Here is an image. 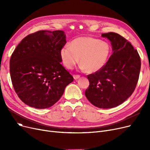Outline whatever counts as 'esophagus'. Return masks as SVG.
<instances>
[{
    "label": "esophagus",
    "mask_w": 150,
    "mask_h": 150,
    "mask_svg": "<svg viewBox=\"0 0 150 150\" xmlns=\"http://www.w3.org/2000/svg\"><path fill=\"white\" fill-rule=\"evenodd\" d=\"M80 77V75H74V78L75 80H77Z\"/></svg>",
    "instance_id": "esophagus-1"
}]
</instances>
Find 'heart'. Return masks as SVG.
<instances>
[{"label": "heart", "mask_w": 150, "mask_h": 150, "mask_svg": "<svg viewBox=\"0 0 150 150\" xmlns=\"http://www.w3.org/2000/svg\"><path fill=\"white\" fill-rule=\"evenodd\" d=\"M108 42L92 37H79L61 50L63 64L72 69L80 58L81 68L88 73H95L103 68L111 54Z\"/></svg>", "instance_id": "obj_1"}]
</instances>
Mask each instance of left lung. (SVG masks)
Segmentation results:
<instances>
[{"instance_id": "8db88e82", "label": "left lung", "mask_w": 150, "mask_h": 150, "mask_svg": "<svg viewBox=\"0 0 150 150\" xmlns=\"http://www.w3.org/2000/svg\"><path fill=\"white\" fill-rule=\"evenodd\" d=\"M101 36L111 42L113 53L100 70L87 76L85 96L95 106L108 109L121 105L134 91L141 61L137 50L121 35L109 32Z\"/></svg>"}]
</instances>
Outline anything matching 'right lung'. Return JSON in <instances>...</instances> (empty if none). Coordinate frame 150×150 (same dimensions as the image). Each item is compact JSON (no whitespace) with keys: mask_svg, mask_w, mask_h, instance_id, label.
<instances>
[{"mask_svg":"<svg viewBox=\"0 0 150 150\" xmlns=\"http://www.w3.org/2000/svg\"><path fill=\"white\" fill-rule=\"evenodd\" d=\"M66 44L61 30H40L27 35L10 61L14 89L27 105L45 109L59 100L73 76L63 67L60 52Z\"/></svg>","mask_w":150,"mask_h":150,"instance_id":"obj_1","label":"right lung"}]
</instances>
